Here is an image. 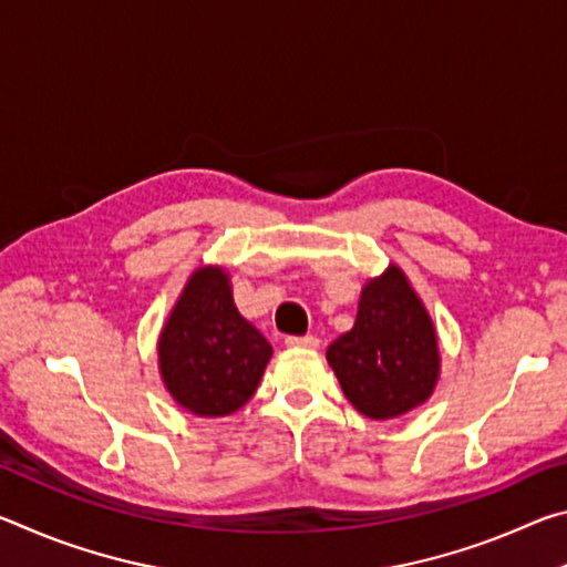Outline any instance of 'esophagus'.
<instances>
[{"instance_id":"1","label":"esophagus","mask_w":567,"mask_h":567,"mask_svg":"<svg viewBox=\"0 0 567 567\" xmlns=\"http://www.w3.org/2000/svg\"><path fill=\"white\" fill-rule=\"evenodd\" d=\"M285 344L287 348H305V350H318V344H320V340L315 338V334H305V338H287L285 340Z\"/></svg>"}]
</instances>
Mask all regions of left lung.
Listing matches in <instances>:
<instances>
[{
  "label": "left lung",
  "mask_w": 567,
  "mask_h": 567,
  "mask_svg": "<svg viewBox=\"0 0 567 567\" xmlns=\"http://www.w3.org/2000/svg\"><path fill=\"white\" fill-rule=\"evenodd\" d=\"M328 362L344 398L370 420L400 417L433 395L437 330L398 265L364 282L352 330L330 344Z\"/></svg>",
  "instance_id": "8db88e82"
}]
</instances>
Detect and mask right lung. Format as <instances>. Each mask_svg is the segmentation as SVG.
Returning <instances> with one entry per match:
<instances>
[{
    "instance_id": "right-lung-1",
    "label": "right lung",
    "mask_w": 567,
    "mask_h": 567,
    "mask_svg": "<svg viewBox=\"0 0 567 567\" xmlns=\"http://www.w3.org/2000/svg\"><path fill=\"white\" fill-rule=\"evenodd\" d=\"M270 358L272 344L239 315L225 267H197L157 340L169 398L197 417L233 415L255 395Z\"/></svg>"
}]
</instances>
